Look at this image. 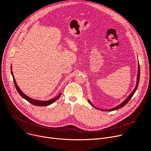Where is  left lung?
<instances>
[{
	"label": "left lung",
	"mask_w": 151,
	"mask_h": 151,
	"mask_svg": "<svg viewBox=\"0 0 151 151\" xmlns=\"http://www.w3.org/2000/svg\"><path fill=\"white\" fill-rule=\"evenodd\" d=\"M139 76H140V67H139V64H138V75H137V84H136V86H135V88L134 89V90H133V91L129 95V96H128V97L121 104H120L119 105H118V106H116V107H114V108H111V109H99V108H96V106H93V105H92V103L88 100V101H89V104L93 106V107H94L95 108H96V109H100V110H102V111H114V110H116V109H120V108H122L123 106H124L127 104V103L129 102V101L131 99V98L133 97V96L134 95V93H135V92H136V91H137V88H138V84H139Z\"/></svg>",
	"instance_id": "1"
}]
</instances>
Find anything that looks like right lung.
Instances as JSON below:
<instances>
[{
  "instance_id": "obj_1",
  "label": "right lung",
  "mask_w": 151,
  "mask_h": 151,
  "mask_svg": "<svg viewBox=\"0 0 151 151\" xmlns=\"http://www.w3.org/2000/svg\"><path fill=\"white\" fill-rule=\"evenodd\" d=\"M11 70H12V66H11ZM12 72V76H13V81H14V86L16 87V89H17L18 92L19 93V94L20 95V96L23 98L26 99L27 101H28L29 103H30L31 104H32L34 105H36V106H48L50 105H51V104H52V103H54L55 101H56L60 97V95H61V93H60L59 94V96H57L56 97H55L52 99H51L50 100H47V101H40V100H34V99H31L30 97H29L28 96H27L26 95H25L24 93L19 88V87L18 86L17 83H16V81H15V79H14V77L13 76V72L12 71H11Z\"/></svg>"
}]
</instances>
